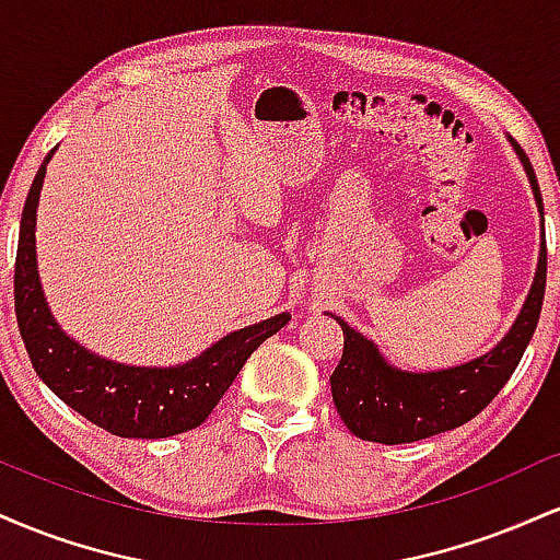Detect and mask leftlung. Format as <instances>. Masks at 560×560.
<instances>
[{
	"label": "left lung",
	"instance_id": "obj_1",
	"mask_svg": "<svg viewBox=\"0 0 560 560\" xmlns=\"http://www.w3.org/2000/svg\"><path fill=\"white\" fill-rule=\"evenodd\" d=\"M508 141L522 160L526 178L535 191L539 223H542V195H539L535 168L522 147L511 137ZM545 276H548V249H545L542 234L535 281L505 337L485 355L440 371L397 369L369 337L334 316L345 331V350L329 382L334 405L345 427L361 440L402 445V442H419L450 432L471 421L505 387L522 361L526 345L537 329L539 311H542Z\"/></svg>",
	"mask_w": 560,
	"mask_h": 560
}]
</instances>
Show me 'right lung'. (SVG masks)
I'll return each mask as SVG.
<instances>
[{
    "label": "right lung",
    "mask_w": 560,
    "mask_h": 560,
    "mask_svg": "<svg viewBox=\"0 0 560 560\" xmlns=\"http://www.w3.org/2000/svg\"><path fill=\"white\" fill-rule=\"evenodd\" d=\"M55 150L44 158L25 197L15 260L18 329L34 371L75 413L115 436L163 440L197 429L213 413L247 358L268 337L284 329L292 316L279 313L244 326L221 337L191 361L165 369L110 361L75 342L49 311L36 266V210Z\"/></svg>",
    "instance_id": "right-lung-1"
}]
</instances>
